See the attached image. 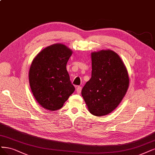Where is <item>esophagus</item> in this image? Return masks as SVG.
<instances>
[{
  "mask_svg": "<svg viewBox=\"0 0 155 155\" xmlns=\"http://www.w3.org/2000/svg\"><path fill=\"white\" fill-rule=\"evenodd\" d=\"M81 89H82V87H80V86L78 87L77 88H76V92H77V93H78V94H80V93H81Z\"/></svg>",
  "mask_w": 155,
  "mask_h": 155,
  "instance_id": "obj_1",
  "label": "esophagus"
}]
</instances>
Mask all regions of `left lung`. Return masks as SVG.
<instances>
[{
	"mask_svg": "<svg viewBox=\"0 0 155 155\" xmlns=\"http://www.w3.org/2000/svg\"><path fill=\"white\" fill-rule=\"evenodd\" d=\"M92 77L81 95L92 115H106L124 97L129 86L128 74L120 58L111 50L92 52Z\"/></svg>",
	"mask_w": 155,
	"mask_h": 155,
	"instance_id": "1",
	"label": "left lung"
}]
</instances>
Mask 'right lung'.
Instances as JSON below:
<instances>
[{
	"mask_svg": "<svg viewBox=\"0 0 155 155\" xmlns=\"http://www.w3.org/2000/svg\"><path fill=\"white\" fill-rule=\"evenodd\" d=\"M72 53L65 45L56 44L42 50L32 62L29 73L31 91L45 109H60L75 90L66 68Z\"/></svg>",
	"mask_w": 155,
	"mask_h": 155,
	"instance_id": "obj_1",
	"label": "right lung"
}]
</instances>
